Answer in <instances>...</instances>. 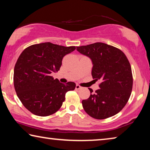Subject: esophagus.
Returning a JSON list of instances; mask_svg holds the SVG:
<instances>
[{
	"label": "esophagus",
	"instance_id": "obj_1",
	"mask_svg": "<svg viewBox=\"0 0 150 150\" xmlns=\"http://www.w3.org/2000/svg\"><path fill=\"white\" fill-rule=\"evenodd\" d=\"M81 88V86H80L79 85H76V86H75V89L79 90V89H80Z\"/></svg>",
	"mask_w": 150,
	"mask_h": 150
}]
</instances>
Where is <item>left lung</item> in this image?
<instances>
[{
	"instance_id": "8db88e82",
	"label": "left lung",
	"mask_w": 150,
	"mask_h": 150,
	"mask_svg": "<svg viewBox=\"0 0 150 150\" xmlns=\"http://www.w3.org/2000/svg\"><path fill=\"white\" fill-rule=\"evenodd\" d=\"M92 60L93 78L100 80L99 89L88 88L91 95L82 100L85 111L95 119H105L122 110L130 98L133 85L131 65L124 52L104 43L77 47Z\"/></svg>"
}]
</instances>
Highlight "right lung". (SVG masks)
Returning a JSON list of instances; mask_svg holds the SVG:
<instances>
[{"mask_svg": "<svg viewBox=\"0 0 150 150\" xmlns=\"http://www.w3.org/2000/svg\"><path fill=\"white\" fill-rule=\"evenodd\" d=\"M76 49L50 42L26 47L17 59L14 70V86L24 107L40 116L56 112L65 99V94L73 91L75 83H59L51 74L59 70L65 55Z\"/></svg>", "mask_w": 150, "mask_h": 150, "instance_id": "1", "label": "right lung"}]
</instances>
